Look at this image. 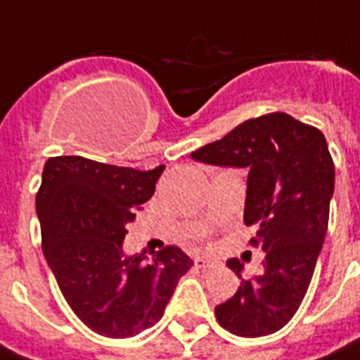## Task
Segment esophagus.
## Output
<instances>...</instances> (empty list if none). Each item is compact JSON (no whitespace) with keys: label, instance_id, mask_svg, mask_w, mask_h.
Instances as JSON below:
<instances>
[{"label":"esophagus","instance_id":"obj_1","mask_svg":"<svg viewBox=\"0 0 360 360\" xmlns=\"http://www.w3.org/2000/svg\"><path fill=\"white\" fill-rule=\"evenodd\" d=\"M194 266L200 268V270H205V268H215L217 260H210V259H205V257H196V259H194Z\"/></svg>","mask_w":360,"mask_h":360}]
</instances>
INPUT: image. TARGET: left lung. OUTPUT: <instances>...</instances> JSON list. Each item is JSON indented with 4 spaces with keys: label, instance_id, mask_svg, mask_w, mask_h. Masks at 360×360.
<instances>
[{
    "label": "left lung",
    "instance_id": "8db88e82",
    "mask_svg": "<svg viewBox=\"0 0 360 360\" xmlns=\"http://www.w3.org/2000/svg\"><path fill=\"white\" fill-rule=\"evenodd\" d=\"M191 156L249 169L243 221L257 230L249 243L266 255L264 271L251 279L241 278L240 260L226 262L241 283L215 308L217 321L243 338L278 333L306 296L328 229L334 162L325 136L287 113H268Z\"/></svg>",
    "mask_w": 360,
    "mask_h": 360
}]
</instances>
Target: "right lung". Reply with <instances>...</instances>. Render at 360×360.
Instances as JSON below:
<instances>
[{
  "instance_id": "right-lung-1",
  "label": "right lung",
  "mask_w": 360,
  "mask_h": 360,
  "mask_svg": "<svg viewBox=\"0 0 360 360\" xmlns=\"http://www.w3.org/2000/svg\"><path fill=\"white\" fill-rule=\"evenodd\" d=\"M164 172L120 168L82 156H52L35 196L43 253L73 314L96 334L131 338L156 325L194 264L177 245L126 257L136 211Z\"/></svg>"
}]
</instances>
